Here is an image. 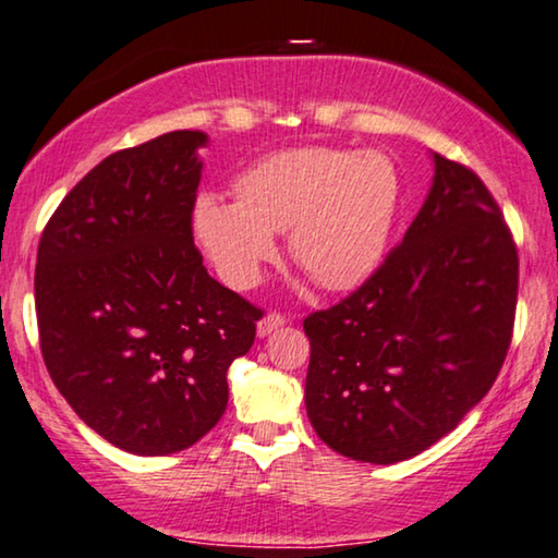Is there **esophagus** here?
<instances>
[{
    "instance_id": "obj_1",
    "label": "esophagus",
    "mask_w": 558,
    "mask_h": 558,
    "mask_svg": "<svg viewBox=\"0 0 558 558\" xmlns=\"http://www.w3.org/2000/svg\"><path fill=\"white\" fill-rule=\"evenodd\" d=\"M286 324H288V318L282 316V313H278V311H270L268 316H263L260 320H257V333H260V336H268V333L276 331V328L286 326Z\"/></svg>"
}]
</instances>
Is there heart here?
Listing matches in <instances>:
<instances>
[{"mask_svg":"<svg viewBox=\"0 0 558 558\" xmlns=\"http://www.w3.org/2000/svg\"><path fill=\"white\" fill-rule=\"evenodd\" d=\"M238 202L202 194L194 232L227 282L253 286L288 230L298 268L347 290L376 268L397 211L395 167L376 151L305 146L260 159L234 179Z\"/></svg>","mask_w":558,"mask_h":558,"instance_id":"heart-1","label":"heart"}]
</instances>
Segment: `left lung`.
I'll use <instances>...</instances> for the list:
<instances>
[{"label":"left lung","mask_w":558,"mask_h":558,"mask_svg":"<svg viewBox=\"0 0 558 558\" xmlns=\"http://www.w3.org/2000/svg\"><path fill=\"white\" fill-rule=\"evenodd\" d=\"M518 250L465 163L435 154V182L404 240L361 286L303 320L305 410L351 460H410L488 395L513 339Z\"/></svg>","instance_id":"obj_1"}]
</instances>
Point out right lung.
<instances>
[{
  "instance_id": "1",
  "label": "right lung",
  "mask_w": 558,
  "mask_h": 558,
  "mask_svg": "<svg viewBox=\"0 0 558 558\" xmlns=\"http://www.w3.org/2000/svg\"><path fill=\"white\" fill-rule=\"evenodd\" d=\"M199 131L90 169L47 219L35 311L47 372L77 417L133 454L186 450L227 410V368L263 308L209 278L192 215Z\"/></svg>"
}]
</instances>
